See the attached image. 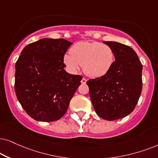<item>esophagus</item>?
<instances>
[{
	"mask_svg": "<svg viewBox=\"0 0 158 158\" xmlns=\"http://www.w3.org/2000/svg\"><path fill=\"white\" fill-rule=\"evenodd\" d=\"M81 84H82V85H85L86 82H87V79H86L85 77H83L82 79H81Z\"/></svg>",
	"mask_w": 158,
	"mask_h": 158,
	"instance_id": "1",
	"label": "esophagus"
}]
</instances>
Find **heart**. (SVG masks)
Segmentation results:
<instances>
[{"mask_svg": "<svg viewBox=\"0 0 158 158\" xmlns=\"http://www.w3.org/2000/svg\"><path fill=\"white\" fill-rule=\"evenodd\" d=\"M115 60L114 52L110 46L98 42L81 41L65 54L64 60L73 72L82 64L84 73L89 77L97 78L106 75L110 71Z\"/></svg>", "mask_w": 158, "mask_h": 158, "instance_id": "b5f03b06", "label": "heart"}]
</instances>
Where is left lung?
I'll return each mask as SVG.
<instances>
[{"label": "left lung", "mask_w": 158, "mask_h": 158, "mask_svg": "<svg viewBox=\"0 0 158 158\" xmlns=\"http://www.w3.org/2000/svg\"><path fill=\"white\" fill-rule=\"evenodd\" d=\"M103 43L112 48L115 60L106 75L89 79L87 85L97 114L114 121L130 114L137 104L142 89V64L129 46Z\"/></svg>", "instance_id": "left-lung-1"}]
</instances>
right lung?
I'll list each match as a JSON object with an SVG mask.
<instances>
[{
  "label": "right lung",
  "mask_w": 158,
  "mask_h": 158,
  "mask_svg": "<svg viewBox=\"0 0 158 158\" xmlns=\"http://www.w3.org/2000/svg\"><path fill=\"white\" fill-rule=\"evenodd\" d=\"M72 43L44 38L27 45L16 63V98L33 119L59 120L81 85L82 77L64 70V57Z\"/></svg>",
  "instance_id": "add662e5"
}]
</instances>
